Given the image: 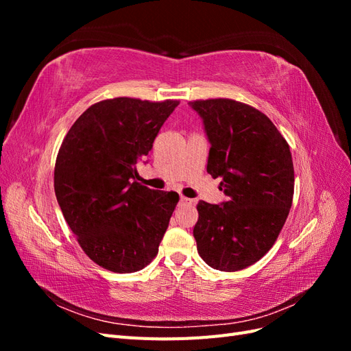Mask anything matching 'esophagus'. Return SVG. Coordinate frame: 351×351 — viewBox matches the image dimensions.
Instances as JSON below:
<instances>
[{
	"label": "esophagus",
	"instance_id": "1",
	"mask_svg": "<svg viewBox=\"0 0 351 351\" xmlns=\"http://www.w3.org/2000/svg\"><path fill=\"white\" fill-rule=\"evenodd\" d=\"M180 202H182V204H186V205H192V204H193L192 199H187V197H184V196L180 197Z\"/></svg>",
	"mask_w": 351,
	"mask_h": 351
}]
</instances>
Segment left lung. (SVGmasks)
<instances>
[{
	"label": "left lung",
	"mask_w": 351,
	"mask_h": 351,
	"mask_svg": "<svg viewBox=\"0 0 351 351\" xmlns=\"http://www.w3.org/2000/svg\"><path fill=\"white\" fill-rule=\"evenodd\" d=\"M210 143L206 171L221 178L227 200H200L193 228L197 253L210 268L250 267L277 240L294 193L290 146L261 111L232 99L189 102Z\"/></svg>",
	"instance_id": "1"
}]
</instances>
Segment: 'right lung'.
Listing matches in <instances>:
<instances>
[{"label": "right lung", "instance_id": "add662e5", "mask_svg": "<svg viewBox=\"0 0 351 351\" xmlns=\"http://www.w3.org/2000/svg\"><path fill=\"white\" fill-rule=\"evenodd\" d=\"M178 104L101 101L62 141L54 171L58 205L83 252L105 269L136 272L156 256L178 195L141 186L136 164Z\"/></svg>", "mask_w": 351, "mask_h": 351}]
</instances>
